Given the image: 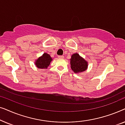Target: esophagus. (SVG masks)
I'll use <instances>...</instances> for the list:
<instances>
[{
	"mask_svg": "<svg viewBox=\"0 0 125 125\" xmlns=\"http://www.w3.org/2000/svg\"><path fill=\"white\" fill-rule=\"evenodd\" d=\"M58 57H59V59H64V56H59Z\"/></svg>",
	"mask_w": 125,
	"mask_h": 125,
	"instance_id": "34e87169",
	"label": "esophagus"
}]
</instances>
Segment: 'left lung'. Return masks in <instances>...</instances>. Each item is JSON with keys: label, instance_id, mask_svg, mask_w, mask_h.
<instances>
[{"label": "left lung", "instance_id": "obj_1", "mask_svg": "<svg viewBox=\"0 0 125 125\" xmlns=\"http://www.w3.org/2000/svg\"><path fill=\"white\" fill-rule=\"evenodd\" d=\"M70 60L71 68L75 73H79L86 71L88 68V62L77 53L73 54Z\"/></svg>", "mask_w": 125, "mask_h": 125}]
</instances>
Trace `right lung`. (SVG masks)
<instances>
[{
    "label": "right lung",
    "mask_w": 125,
    "mask_h": 125,
    "mask_svg": "<svg viewBox=\"0 0 125 125\" xmlns=\"http://www.w3.org/2000/svg\"><path fill=\"white\" fill-rule=\"evenodd\" d=\"M52 61V58L51 56L47 53H44L41 57L36 60L35 64L39 69H47Z\"/></svg>",
    "instance_id": "right-lung-1"
}]
</instances>
